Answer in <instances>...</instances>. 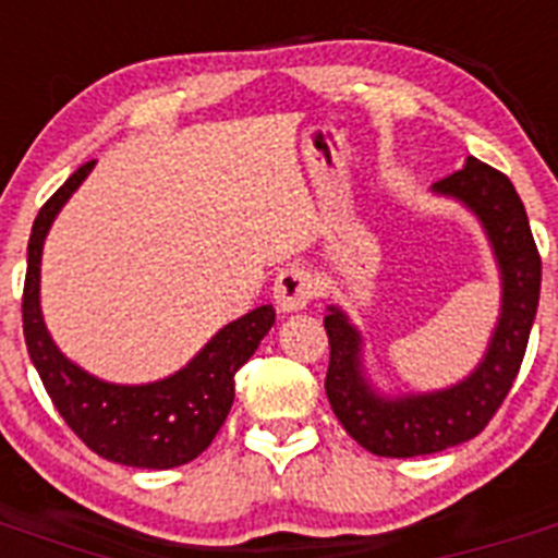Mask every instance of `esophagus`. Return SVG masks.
I'll return each mask as SVG.
<instances>
[{"instance_id": "obj_1", "label": "esophagus", "mask_w": 558, "mask_h": 558, "mask_svg": "<svg viewBox=\"0 0 558 558\" xmlns=\"http://www.w3.org/2000/svg\"><path fill=\"white\" fill-rule=\"evenodd\" d=\"M318 293V282L310 270L299 268V265H290V268L279 270L274 282V299L279 304L282 313H295V310H304Z\"/></svg>"}]
</instances>
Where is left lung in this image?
<instances>
[{
	"mask_svg": "<svg viewBox=\"0 0 558 558\" xmlns=\"http://www.w3.org/2000/svg\"><path fill=\"white\" fill-rule=\"evenodd\" d=\"M433 190L463 201L481 218L500 265L502 313L489 352L463 383L422 397L383 399L360 374L357 329L338 307H329L324 318L329 338L324 388L340 425L374 456H430L475 438L514 386L539 307L542 256L509 175L470 156L463 170L436 181Z\"/></svg>",
	"mask_w": 558,
	"mask_h": 558,
	"instance_id": "obj_1",
	"label": "left lung"
}]
</instances>
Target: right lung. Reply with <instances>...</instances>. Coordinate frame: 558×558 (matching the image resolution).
Listing matches in <instances>:
<instances>
[{
	"mask_svg": "<svg viewBox=\"0 0 558 558\" xmlns=\"http://www.w3.org/2000/svg\"><path fill=\"white\" fill-rule=\"evenodd\" d=\"M92 167L95 161L77 167L33 223L22 295L24 343L52 405L88 450L125 466L172 470L198 458L218 436L234 402V374L274 327L276 313L270 304L251 310L220 329L190 366L150 386H111L69 363L44 327L38 274L44 236Z\"/></svg>",
	"mask_w": 558,
	"mask_h": 558,
	"instance_id": "add662e5",
	"label": "right lung"
}]
</instances>
